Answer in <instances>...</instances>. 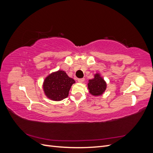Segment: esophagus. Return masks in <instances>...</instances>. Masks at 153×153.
<instances>
[{
	"mask_svg": "<svg viewBox=\"0 0 153 153\" xmlns=\"http://www.w3.org/2000/svg\"><path fill=\"white\" fill-rule=\"evenodd\" d=\"M84 80H85V78H78V82H79V83L84 82Z\"/></svg>",
	"mask_w": 153,
	"mask_h": 153,
	"instance_id": "1",
	"label": "esophagus"
}]
</instances>
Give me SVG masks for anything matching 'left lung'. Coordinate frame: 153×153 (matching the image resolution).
Masks as SVG:
<instances>
[{
	"label": "left lung",
	"mask_w": 153,
	"mask_h": 153,
	"mask_svg": "<svg viewBox=\"0 0 153 153\" xmlns=\"http://www.w3.org/2000/svg\"><path fill=\"white\" fill-rule=\"evenodd\" d=\"M87 85L90 94L95 96L103 94L106 89V82L99 73L95 74L94 78L89 80Z\"/></svg>",
	"instance_id": "1"
}]
</instances>
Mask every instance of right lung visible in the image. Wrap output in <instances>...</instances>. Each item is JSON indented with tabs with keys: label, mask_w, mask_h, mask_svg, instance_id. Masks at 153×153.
Wrapping results in <instances>:
<instances>
[{
	"label": "right lung",
	"mask_w": 153,
	"mask_h": 153,
	"mask_svg": "<svg viewBox=\"0 0 153 153\" xmlns=\"http://www.w3.org/2000/svg\"><path fill=\"white\" fill-rule=\"evenodd\" d=\"M75 81L62 70L53 72L46 77L43 82V91L48 98L53 101H61L66 98L71 85Z\"/></svg>",
	"instance_id": "obj_1"
}]
</instances>
